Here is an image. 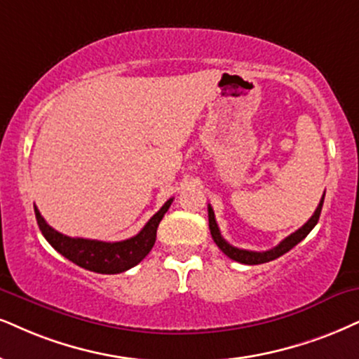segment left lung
<instances>
[{
  "label": "left lung",
  "instance_id": "8db88e82",
  "mask_svg": "<svg viewBox=\"0 0 359 359\" xmlns=\"http://www.w3.org/2000/svg\"><path fill=\"white\" fill-rule=\"evenodd\" d=\"M323 201H325V194H323L320 205H318L316 211L313 213L311 218H309L306 223L303 224L302 228L298 229V231H294L293 234H290V236L285 238L280 245L271 248V250L268 251H250V250H240V248H234L229 245V243L224 240L223 236H221L219 233V228H218V223H216L215 219V211L211 205H208V219H210V231H211V236H213V240L216 245L221 251H223L224 255L228 256V258H231L234 261H238V263H243V264H261V263H268V261H273L276 258H280L287 251L291 250V248H294L298 245L299 241H303L304 238L308 236L309 231H311L313 228L316 226L318 219H320V215H321V208H323Z\"/></svg>",
  "mask_w": 359,
  "mask_h": 359
}]
</instances>
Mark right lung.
Returning <instances> with one entry per match:
<instances>
[{"mask_svg": "<svg viewBox=\"0 0 359 359\" xmlns=\"http://www.w3.org/2000/svg\"><path fill=\"white\" fill-rule=\"evenodd\" d=\"M171 203L172 198H170L161 206V210L144 224V228L136 236L130 238V240L114 243L86 240V238H69L53 229L44 221L36 206H34V215H36L38 226L41 229L43 236L46 238V241L55 248L57 253L73 261L78 266L90 269V271L101 274H116L136 266L151 251L154 241H156V229L159 221L163 219V216L170 210Z\"/></svg>", "mask_w": 359, "mask_h": 359, "instance_id": "1", "label": "right lung"}]
</instances>
